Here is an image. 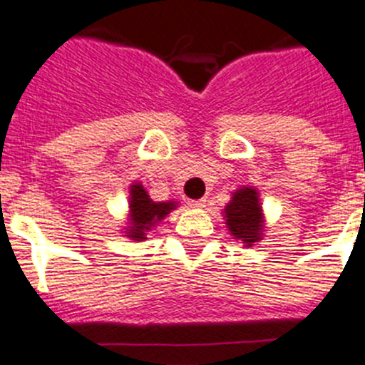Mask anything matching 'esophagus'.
I'll return each instance as SVG.
<instances>
[{"instance_id":"obj_1","label":"esophagus","mask_w":365,"mask_h":365,"mask_svg":"<svg viewBox=\"0 0 365 365\" xmlns=\"http://www.w3.org/2000/svg\"><path fill=\"white\" fill-rule=\"evenodd\" d=\"M190 206H192V208H199V210H201V208H205L206 206V199H193V201H190Z\"/></svg>"}]
</instances>
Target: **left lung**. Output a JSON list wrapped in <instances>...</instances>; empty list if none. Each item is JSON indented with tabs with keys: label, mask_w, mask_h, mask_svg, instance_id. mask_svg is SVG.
<instances>
[{
	"label": "left lung",
	"mask_w": 365,
	"mask_h": 365,
	"mask_svg": "<svg viewBox=\"0 0 365 365\" xmlns=\"http://www.w3.org/2000/svg\"><path fill=\"white\" fill-rule=\"evenodd\" d=\"M227 227L234 240H240L245 247H252L261 241L265 230V219L261 210L259 195L254 186H243L232 193V199L222 212Z\"/></svg>",
	"instance_id": "1"
}]
</instances>
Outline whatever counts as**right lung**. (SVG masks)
<instances>
[{"mask_svg": "<svg viewBox=\"0 0 365 365\" xmlns=\"http://www.w3.org/2000/svg\"><path fill=\"white\" fill-rule=\"evenodd\" d=\"M177 208L175 201L155 202L140 182L130 186V227L124 228L125 235L133 241L146 240V232L155 228L168 214Z\"/></svg>", "mask_w": 365, "mask_h": 365, "instance_id": "right-lung-1", "label": "right lung"}]
</instances>
